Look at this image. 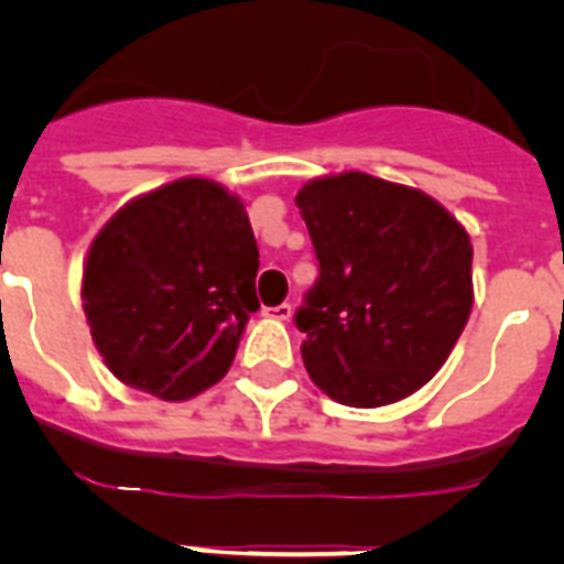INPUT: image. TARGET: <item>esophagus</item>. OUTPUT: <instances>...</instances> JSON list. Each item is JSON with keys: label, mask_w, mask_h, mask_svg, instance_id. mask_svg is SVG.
Returning <instances> with one entry per match:
<instances>
[{"label": "esophagus", "mask_w": 564, "mask_h": 564, "mask_svg": "<svg viewBox=\"0 0 564 564\" xmlns=\"http://www.w3.org/2000/svg\"><path fill=\"white\" fill-rule=\"evenodd\" d=\"M265 316L278 318V322H286V318L292 316V304L283 301V304H278V307H265Z\"/></svg>", "instance_id": "1"}]
</instances>
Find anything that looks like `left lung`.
Returning <instances> with one entry per match:
<instances>
[{"label": "left lung", "mask_w": 564, "mask_h": 564, "mask_svg": "<svg viewBox=\"0 0 564 564\" xmlns=\"http://www.w3.org/2000/svg\"><path fill=\"white\" fill-rule=\"evenodd\" d=\"M318 278L295 310L313 383L386 406L442 369L471 313V239L430 195L345 172L299 198Z\"/></svg>", "instance_id": "1"}]
</instances>
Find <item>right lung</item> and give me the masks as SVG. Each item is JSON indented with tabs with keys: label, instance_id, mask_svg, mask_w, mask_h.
I'll list each match as a JSON object with an SVG mask.
<instances>
[{
	"label": "right lung",
	"instance_id": "1",
	"mask_svg": "<svg viewBox=\"0 0 564 564\" xmlns=\"http://www.w3.org/2000/svg\"><path fill=\"white\" fill-rule=\"evenodd\" d=\"M257 257L246 207L213 181L126 204L84 265V313L108 369L163 401L219 383L260 310Z\"/></svg>",
	"mask_w": 564,
	"mask_h": 564
}]
</instances>
